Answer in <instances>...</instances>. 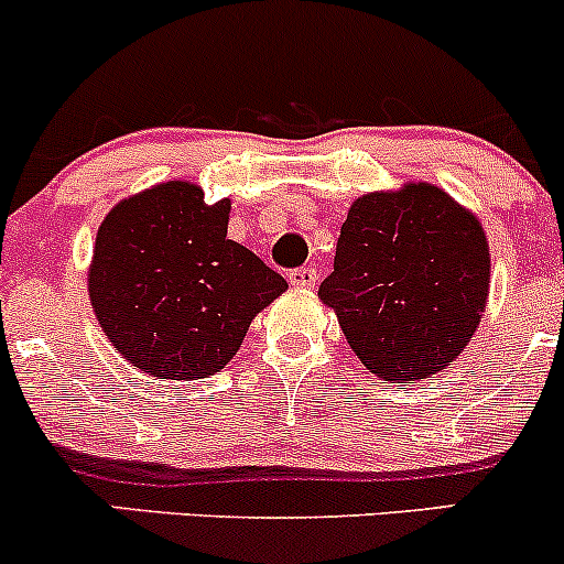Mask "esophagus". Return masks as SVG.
Here are the masks:
<instances>
[{
  "mask_svg": "<svg viewBox=\"0 0 564 564\" xmlns=\"http://www.w3.org/2000/svg\"><path fill=\"white\" fill-rule=\"evenodd\" d=\"M315 282H317V269L301 265V269L290 271V284H295V288H312Z\"/></svg>",
  "mask_w": 564,
  "mask_h": 564,
  "instance_id": "1",
  "label": "esophagus"
}]
</instances>
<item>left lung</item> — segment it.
<instances>
[{
  "label": "left lung",
  "mask_w": 564,
  "mask_h": 564,
  "mask_svg": "<svg viewBox=\"0 0 564 564\" xmlns=\"http://www.w3.org/2000/svg\"><path fill=\"white\" fill-rule=\"evenodd\" d=\"M489 243L478 219L443 189L358 197L321 299L382 380H423L473 339L489 295Z\"/></svg>",
  "instance_id": "left-lung-1"
}]
</instances>
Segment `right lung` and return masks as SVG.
Masks as SVG:
<instances>
[{
    "label": "right lung",
    "instance_id": "1",
    "mask_svg": "<svg viewBox=\"0 0 564 564\" xmlns=\"http://www.w3.org/2000/svg\"><path fill=\"white\" fill-rule=\"evenodd\" d=\"M230 203L167 182L121 200L97 230L89 299L116 350L160 380L214 375L288 288L228 239Z\"/></svg>",
    "mask_w": 564,
    "mask_h": 564
}]
</instances>
